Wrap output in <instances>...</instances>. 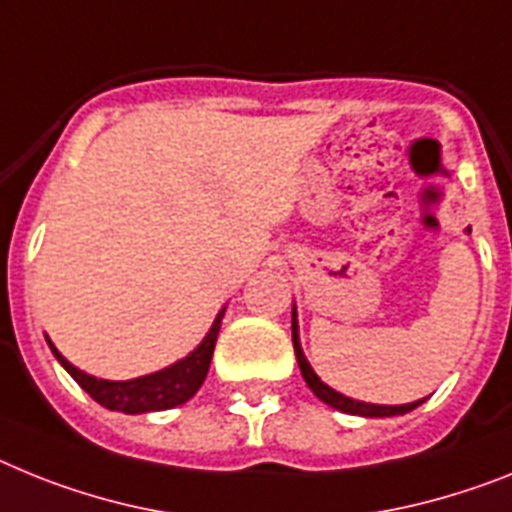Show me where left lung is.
<instances>
[{"label":"left lung","instance_id":"obj_1","mask_svg":"<svg viewBox=\"0 0 512 512\" xmlns=\"http://www.w3.org/2000/svg\"><path fill=\"white\" fill-rule=\"evenodd\" d=\"M291 338H294V354H296V362H299V369H302V377L304 382L309 385V390L320 398L322 403H328L333 409L343 411V414H354V416H398V414H409L414 411L416 406H422L427 398L416 403H406V406H377V403H362V401H354V398H346V395L336 393L333 388H328L320 377L315 375V369L309 367V362L304 359L302 354V346H299V325H296V312L291 315Z\"/></svg>","mask_w":512,"mask_h":512}]
</instances>
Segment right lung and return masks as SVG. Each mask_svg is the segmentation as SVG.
<instances>
[{"mask_svg":"<svg viewBox=\"0 0 512 512\" xmlns=\"http://www.w3.org/2000/svg\"><path fill=\"white\" fill-rule=\"evenodd\" d=\"M221 317L223 309L218 312L213 328L208 330V336L203 343L192 351L187 359L171 364V367L153 372V375L137 377V380H124V382H111V380H96V377L85 375L77 367H72L49 341L51 351L59 359L67 372L75 377V382L85 393L98 401L101 406L111 411H124V414H148V411H163L174 409L179 403L190 401L192 395L200 390L205 375H208L210 359H213V349H216L218 330H221Z\"/></svg>","mask_w":512,"mask_h":512,"instance_id":"add662e5","label":"right lung"}]
</instances>
